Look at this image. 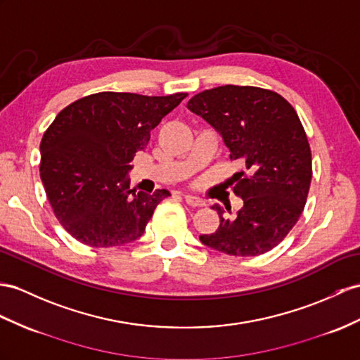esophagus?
<instances>
[{
	"mask_svg": "<svg viewBox=\"0 0 360 360\" xmlns=\"http://www.w3.org/2000/svg\"><path fill=\"white\" fill-rule=\"evenodd\" d=\"M183 197H185V201H186V203H188L189 206H192V207H203V206L206 205L203 200L198 198V197H195V195L185 194Z\"/></svg>",
	"mask_w": 360,
	"mask_h": 360,
	"instance_id": "esophagus-1",
	"label": "esophagus"
}]
</instances>
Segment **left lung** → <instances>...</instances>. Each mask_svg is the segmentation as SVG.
<instances>
[{
    "label": "left lung",
    "instance_id": "obj_1",
    "mask_svg": "<svg viewBox=\"0 0 360 360\" xmlns=\"http://www.w3.org/2000/svg\"><path fill=\"white\" fill-rule=\"evenodd\" d=\"M223 136L231 160L244 165L232 191L244 206L200 241L233 257L262 255L281 243L304 210L311 183V151L295 108L281 94L249 85L205 90L188 102ZM229 210V207H226Z\"/></svg>",
    "mask_w": 360,
    "mask_h": 360
}]
</instances>
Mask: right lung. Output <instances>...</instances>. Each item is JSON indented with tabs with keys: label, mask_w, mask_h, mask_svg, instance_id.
I'll use <instances>...</instances> for the list:
<instances>
[{
	"label": "right lung",
	"mask_w": 360,
	"mask_h": 360,
	"mask_svg": "<svg viewBox=\"0 0 360 360\" xmlns=\"http://www.w3.org/2000/svg\"><path fill=\"white\" fill-rule=\"evenodd\" d=\"M186 96L102 91L70 103L51 122L41 140L39 174L58 221L73 238L112 248L143 235L171 194L129 189V162Z\"/></svg>",
	"instance_id": "right-lung-1"
}]
</instances>
